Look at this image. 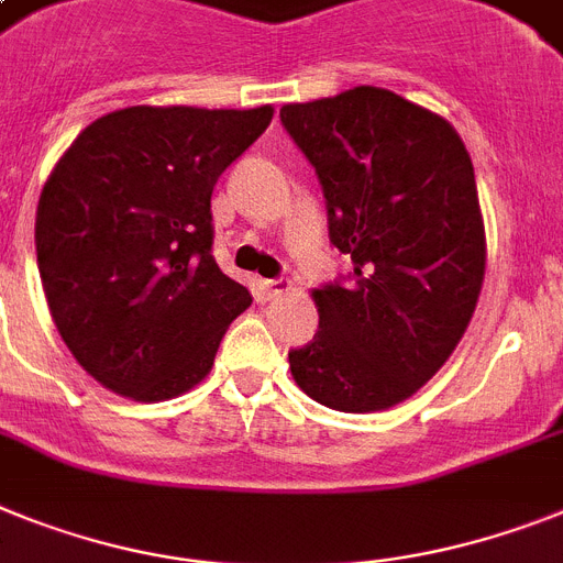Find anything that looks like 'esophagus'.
Returning <instances> with one entry per match:
<instances>
[{
    "label": "esophagus",
    "mask_w": 563,
    "mask_h": 563,
    "mask_svg": "<svg viewBox=\"0 0 563 563\" xmlns=\"http://www.w3.org/2000/svg\"><path fill=\"white\" fill-rule=\"evenodd\" d=\"M263 291H266L268 297H283V295H291V291H295V286H291L289 280L277 277V280H263Z\"/></svg>",
    "instance_id": "esophagus-1"
}]
</instances>
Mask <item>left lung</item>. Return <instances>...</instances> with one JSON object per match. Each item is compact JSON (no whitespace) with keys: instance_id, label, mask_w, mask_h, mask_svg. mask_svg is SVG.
Segmentation results:
<instances>
[{"instance_id":"obj_1","label":"left lung","mask_w":563,"mask_h":563,"mask_svg":"<svg viewBox=\"0 0 563 563\" xmlns=\"http://www.w3.org/2000/svg\"><path fill=\"white\" fill-rule=\"evenodd\" d=\"M280 120L323 186L346 286L311 291L320 329L289 352L295 384L338 412L412 398L464 338L486 272V231L464 140L441 113L357 85L291 102Z\"/></svg>"}]
</instances>
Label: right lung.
<instances>
[{"mask_svg": "<svg viewBox=\"0 0 563 563\" xmlns=\"http://www.w3.org/2000/svg\"><path fill=\"white\" fill-rule=\"evenodd\" d=\"M272 117L131 106L93 120L51 168L36 206L42 289L65 346L113 395H186L252 306L211 257V191Z\"/></svg>", "mask_w": 563, "mask_h": 563, "instance_id": "right-lung-1", "label": "right lung"}]
</instances>
